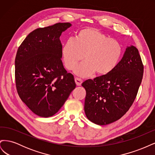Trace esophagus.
Here are the masks:
<instances>
[{
    "label": "esophagus",
    "instance_id": "obj_1",
    "mask_svg": "<svg viewBox=\"0 0 155 155\" xmlns=\"http://www.w3.org/2000/svg\"><path fill=\"white\" fill-rule=\"evenodd\" d=\"M75 81H76V83L77 86H81V83H83L82 79L80 78H75Z\"/></svg>",
    "mask_w": 155,
    "mask_h": 155
}]
</instances>
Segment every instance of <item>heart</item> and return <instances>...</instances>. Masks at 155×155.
<instances>
[{
  "instance_id": "1",
  "label": "heart",
  "mask_w": 155,
  "mask_h": 155,
  "mask_svg": "<svg viewBox=\"0 0 155 155\" xmlns=\"http://www.w3.org/2000/svg\"><path fill=\"white\" fill-rule=\"evenodd\" d=\"M123 48L119 41L109 38L94 28H84L79 30L75 39L70 38L64 43L61 55L67 69L75 70L81 77H87L96 72L104 76L113 71L118 65Z\"/></svg>"
}]
</instances>
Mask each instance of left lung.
<instances>
[{
  "instance_id": "8db88e82",
  "label": "left lung",
  "mask_w": 155,
  "mask_h": 155,
  "mask_svg": "<svg viewBox=\"0 0 155 155\" xmlns=\"http://www.w3.org/2000/svg\"><path fill=\"white\" fill-rule=\"evenodd\" d=\"M143 74L139 51L130 46L113 71L84 81L81 85L86 91L84 110L87 118L100 125L121 118L137 97Z\"/></svg>"
}]
</instances>
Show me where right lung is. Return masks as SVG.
Here are the masks:
<instances>
[{
    "label": "right lung",
    "mask_w": 155,
    "mask_h": 155,
    "mask_svg": "<svg viewBox=\"0 0 155 155\" xmlns=\"http://www.w3.org/2000/svg\"><path fill=\"white\" fill-rule=\"evenodd\" d=\"M71 26L56 23L37 28L18 47L15 60L17 91L36 115L48 118L64 105L76 88L74 76L64 69L59 37Z\"/></svg>",
    "instance_id": "obj_1"
}]
</instances>
